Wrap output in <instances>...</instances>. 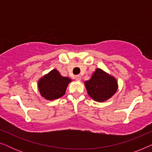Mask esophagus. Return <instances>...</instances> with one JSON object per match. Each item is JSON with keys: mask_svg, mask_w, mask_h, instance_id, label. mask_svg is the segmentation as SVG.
<instances>
[{"mask_svg": "<svg viewBox=\"0 0 152 152\" xmlns=\"http://www.w3.org/2000/svg\"><path fill=\"white\" fill-rule=\"evenodd\" d=\"M75 80L77 81H80L81 80H82V77H81L80 75H76L75 77Z\"/></svg>", "mask_w": 152, "mask_h": 152, "instance_id": "obj_1", "label": "esophagus"}]
</instances>
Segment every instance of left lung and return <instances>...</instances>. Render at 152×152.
<instances>
[{"label":"left lung","mask_w":152,"mask_h":152,"mask_svg":"<svg viewBox=\"0 0 152 152\" xmlns=\"http://www.w3.org/2000/svg\"><path fill=\"white\" fill-rule=\"evenodd\" d=\"M84 85L89 96L98 102L111 98L118 88L117 80L100 68L95 69Z\"/></svg>","instance_id":"1"}]
</instances>
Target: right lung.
<instances>
[{"label": "right lung", "mask_w": 152, "mask_h": 152, "mask_svg": "<svg viewBox=\"0 0 152 152\" xmlns=\"http://www.w3.org/2000/svg\"><path fill=\"white\" fill-rule=\"evenodd\" d=\"M72 82L67 77L61 75L57 69H53L38 81V89L41 96L48 100H54L63 96Z\"/></svg>", "instance_id": "1"}]
</instances>
